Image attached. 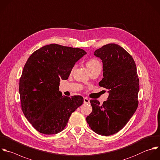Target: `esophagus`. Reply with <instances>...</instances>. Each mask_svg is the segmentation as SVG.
Segmentation results:
<instances>
[{
	"label": "esophagus",
	"instance_id": "obj_1",
	"mask_svg": "<svg viewBox=\"0 0 160 160\" xmlns=\"http://www.w3.org/2000/svg\"><path fill=\"white\" fill-rule=\"evenodd\" d=\"M83 101H84V103H86V104L90 103V100L87 98H83Z\"/></svg>",
	"mask_w": 160,
	"mask_h": 160
}]
</instances>
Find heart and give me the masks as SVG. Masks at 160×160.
<instances>
[{"instance_id": "b5f03b06", "label": "heart", "mask_w": 160, "mask_h": 160, "mask_svg": "<svg viewBox=\"0 0 160 160\" xmlns=\"http://www.w3.org/2000/svg\"><path fill=\"white\" fill-rule=\"evenodd\" d=\"M87 67L89 71H91L92 70L98 68H102V65H101L100 62L98 60L95 59V58L89 60L87 62Z\"/></svg>"}]
</instances>
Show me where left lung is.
I'll use <instances>...</instances> for the list:
<instances>
[{
  "label": "left lung",
  "instance_id": "obj_1",
  "mask_svg": "<svg viewBox=\"0 0 160 160\" xmlns=\"http://www.w3.org/2000/svg\"><path fill=\"white\" fill-rule=\"evenodd\" d=\"M103 63V78L99 85L108 90L102 105L91 100L92 113L86 118L91 129L102 136L121 130L136 112L140 89L137 67L133 57L115 43L103 45L94 52Z\"/></svg>",
  "mask_w": 160,
  "mask_h": 160
}]
</instances>
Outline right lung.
Instances as JSON below:
<instances>
[{"instance_id":"obj_1","label":"right lung","mask_w":160,"mask_h":160,"mask_svg":"<svg viewBox=\"0 0 160 160\" xmlns=\"http://www.w3.org/2000/svg\"><path fill=\"white\" fill-rule=\"evenodd\" d=\"M83 49L50 44L28 58L19 82L22 112L33 127L45 135L57 134L66 127L72 113L82 105L81 96L62 95L61 79H68Z\"/></svg>"}]
</instances>
